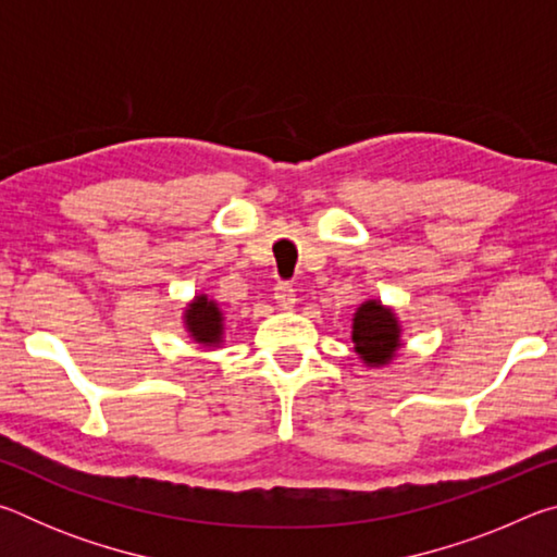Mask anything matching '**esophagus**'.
I'll list each match as a JSON object with an SVG mask.
<instances>
[{"label":"esophagus","instance_id":"34e87169","mask_svg":"<svg viewBox=\"0 0 557 557\" xmlns=\"http://www.w3.org/2000/svg\"><path fill=\"white\" fill-rule=\"evenodd\" d=\"M275 301H277L280 309H292V307H295V301H297L295 287L287 285V282H280V285L275 287Z\"/></svg>","mask_w":557,"mask_h":557}]
</instances>
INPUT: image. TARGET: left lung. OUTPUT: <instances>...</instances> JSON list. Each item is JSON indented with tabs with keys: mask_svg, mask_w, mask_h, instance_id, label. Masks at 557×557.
Returning <instances> with one entry per match:
<instances>
[{
	"mask_svg": "<svg viewBox=\"0 0 557 557\" xmlns=\"http://www.w3.org/2000/svg\"><path fill=\"white\" fill-rule=\"evenodd\" d=\"M351 342L356 354L366 366H385L403 346L400 324L391 307H383L379 299L363 301L354 314Z\"/></svg>",
	"mask_w": 557,
	"mask_h": 557,
	"instance_id": "obj_1",
	"label": "left lung"
}]
</instances>
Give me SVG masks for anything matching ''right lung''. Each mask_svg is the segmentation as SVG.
I'll list each match as a JSON object with an SVG mask.
<instances>
[{
  "instance_id": "1",
  "label": "right lung",
  "mask_w": 557,
  "mask_h": 557,
  "mask_svg": "<svg viewBox=\"0 0 557 557\" xmlns=\"http://www.w3.org/2000/svg\"><path fill=\"white\" fill-rule=\"evenodd\" d=\"M184 324L196 344L213 348L223 342V312L219 305L206 295L194 297L191 305L186 307Z\"/></svg>"
}]
</instances>
